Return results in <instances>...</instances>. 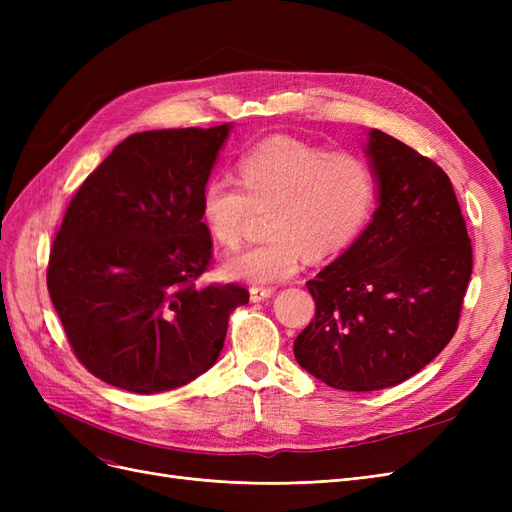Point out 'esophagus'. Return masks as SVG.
I'll list each match as a JSON object with an SVG mask.
<instances>
[{
    "instance_id": "esophagus-1",
    "label": "esophagus",
    "mask_w": 512,
    "mask_h": 512,
    "mask_svg": "<svg viewBox=\"0 0 512 512\" xmlns=\"http://www.w3.org/2000/svg\"><path fill=\"white\" fill-rule=\"evenodd\" d=\"M273 292H275V288H271V286H252L250 288V299H252V303L267 301L269 297H273Z\"/></svg>"
}]
</instances>
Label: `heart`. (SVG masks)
<instances>
[{
	"label": "heart",
	"mask_w": 512,
	"mask_h": 512,
	"mask_svg": "<svg viewBox=\"0 0 512 512\" xmlns=\"http://www.w3.org/2000/svg\"><path fill=\"white\" fill-rule=\"evenodd\" d=\"M239 185L211 179L200 194V218L224 247L243 239L250 209L271 207L269 241L224 260L228 280L273 284L297 275L305 254L327 258L361 235L378 203V179L356 153H329L290 136H269L247 149Z\"/></svg>",
	"instance_id": "b5f03b06"
}]
</instances>
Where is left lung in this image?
Segmentation results:
<instances>
[{
  "label": "left lung",
  "instance_id": "8db88e82",
  "mask_svg": "<svg viewBox=\"0 0 512 512\" xmlns=\"http://www.w3.org/2000/svg\"><path fill=\"white\" fill-rule=\"evenodd\" d=\"M365 156L378 207L307 290L316 318L294 359L339 391L389 389L451 342L472 275V245L451 179L397 138L371 128Z\"/></svg>",
  "mask_w": 512,
  "mask_h": 512
}]
</instances>
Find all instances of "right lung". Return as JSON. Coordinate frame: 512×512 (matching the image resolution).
I'll return each mask as SVG.
<instances>
[{
    "mask_svg": "<svg viewBox=\"0 0 512 512\" xmlns=\"http://www.w3.org/2000/svg\"><path fill=\"white\" fill-rule=\"evenodd\" d=\"M232 123L121 141L72 198L46 286L91 374L153 395L205 374L224 348L243 286L196 288L211 260L200 194Z\"/></svg>",
    "mask_w": 512,
    "mask_h": 512,
    "instance_id": "add662e5",
    "label": "right lung"
}]
</instances>
